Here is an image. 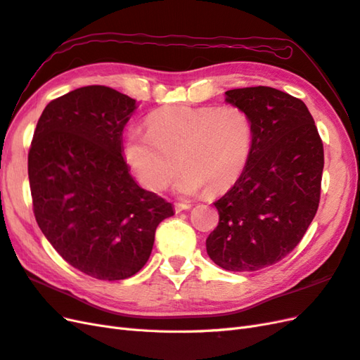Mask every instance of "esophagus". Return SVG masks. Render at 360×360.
I'll use <instances>...</instances> for the list:
<instances>
[{"mask_svg": "<svg viewBox=\"0 0 360 360\" xmlns=\"http://www.w3.org/2000/svg\"><path fill=\"white\" fill-rule=\"evenodd\" d=\"M190 208H191V204H186V202H176V204H174V210H176V213H181V211H186Z\"/></svg>", "mask_w": 360, "mask_h": 360, "instance_id": "esophagus-1", "label": "esophagus"}]
</instances>
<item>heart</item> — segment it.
<instances>
[{
	"instance_id": "1",
	"label": "heart",
	"mask_w": 360,
	"mask_h": 360,
	"mask_svg": "<svg viewBox=\"0 0 360 360\" xmlns=\"http://www.w3.org/2000/svg\"><path fill=\"white\" fill-rule=\"evenodd\" d=\"M149 131L131 129L124 160L146 188L162 191L186 170L179 191L191 195L204 187L219 193L231 188L250 161L254 127L236 105L169 106L150 117Z\"/></svg>"
}]
</instances>
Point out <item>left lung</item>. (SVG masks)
Returning a JSON list of instances; mask_svg holds the SVG:
<instances>
[{"instance_id":"obj_1","label":"left lung","mask_w":360,"mask_h":360,"mask_svg":"<svg viewBox=\"0 0 360 360\" xmlns=\"http://www.w3.org/2000/svg\"><path fill=\"white\" fill-rule=\"evenodd\" d=\"M225 101L242 108L254 127L242 176L214 202L219 225L207 252L222 269L251 272L295 250L315 217L324 147L304 101L269 86L237 88Z\"/></svg>"}]
</instances>
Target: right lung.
Segmentation results:
<instances>
[{
	"label": "right lung",
	"instance_id": "1",
	"mask_svg": "<svg viewBox=\"0 0 360 360\" xmlns=\"http://www.w3.org/2000/svg\"><path fill=\"white\" fill-rule=\"evenodd\" d=\"M135 100L112 88H77L45 106L29 152L33 213L72 268L124 280L147 263L170 202L141 188L123 158Z\"/></svg>",
	"mask_w": 360,
	"mask_h": 360
}]
</instances>
